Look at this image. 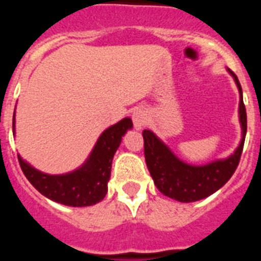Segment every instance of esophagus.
Instances as JSON below:
<instances>
[{
    "label": "esophagus",
    "instance_id": "esophagus-1",
    "mask_svg": "<svg viewBox=\"0 0 261 261\" xmlns=\"http://www.w3.org/2000/svg\"><path fill=\"white\" fill-rule=\"evenodd\" d=\"M147 112L144 110V108H136L132 114V120H133V125H135L136 129H141L146 125L147 123Z\"/></svg>",
    "mask_w": 261,
    "mask_h": 261
}]
</instances>
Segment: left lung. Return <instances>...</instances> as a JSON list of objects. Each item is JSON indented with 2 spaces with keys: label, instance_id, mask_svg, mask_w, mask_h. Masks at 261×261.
Instances as JSON below:
<instances>
[{
  "label": "left lung",
  "instance_id": "left-lung-1",
  "mask_svg": "<svg viewBox=\"0 0 261 261\" xmlns=\"http://www.w3.org/2000/svg\"><path fill=\"white\" fill-rule=\"evenodd\" d=\"M227 71L238 87L239 123L242 128V140L231 155L216 159L206 165H190L177 158L171 149L151 130L145 129L142 132L147 168L156 188L170 199L180 202H193L205 199L225 186L238 167L247 132V114L238 77L230 69H227Z\"/></svg>",
  "mask_w": 261,
  "mask_h": 261
}]
</instances>
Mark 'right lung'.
Wrapping results in <instances>:
<instances>
[{"label": "right lung", "instance_id": "add662e5", "mask_svg": "<svg viewBox=\"0 0 261 261\" xmlns=\"http://www.w3.org/2000/svg\"><path fill=\"white\" fill-rule=\"evenodd\" d=\"M130 117L120 120L99 136L95 146L84 165L74 171L49 175L32 167L18 154L23 174L43 196L68 206H90L105 199L108 191L111 166L115 153L121 144V137L132 129ZM13 133H15V112L13 116Z\"/></svg>", "mask_w": 261, "mask_h": 261}]
</instances>
